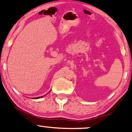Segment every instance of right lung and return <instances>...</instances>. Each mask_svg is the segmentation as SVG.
Returning a JSON list of instances; mask_svg holds the SVG:
<instances>
[{"label": "right lung", "instance_id": "right-lung-1", "mask_svg": "<svg viewBox=\"0 0 132 132\" xmlns=\"http://www.w3.org/2000/svg\"><path fill=\"white\" fill-rule=\"evenodd\" d=\"M51 91V90H50ZM48 92V93H49ZM46 94V95H47ZM45 95H43V96H39V97H36V98H33V99H38V98H42V97H43V96H45Z\"/></svg>", "mask_w": 132, "mask_h": 132}]
</instances>
